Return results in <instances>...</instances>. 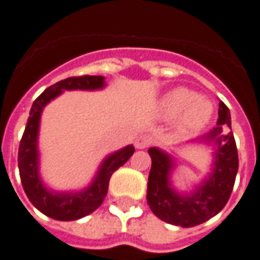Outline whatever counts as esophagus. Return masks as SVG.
I'll return each instance as SVG.
<instances>
[{
    "label": "esophagus",
    "mask_w": 260,
    "mask_h": 260,
    "mask_svg": "<svg viewBox=\"0 0 260 260\" xmlns=\"http://www.w3.org/2000/svg\"><path fill=\"white\" fill-rule=\"evenodd\" d=\"M151 144H152V138L149 137V135H139L135 139V148H138V149L148 148Z\"/></svg>",
    "instance_id": "34e87169"
}]
</instances>
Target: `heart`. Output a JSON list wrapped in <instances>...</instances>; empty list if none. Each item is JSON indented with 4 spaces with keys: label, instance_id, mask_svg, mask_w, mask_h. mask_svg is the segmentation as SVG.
<instances>
[{
    "label": "heart",
    "instance_id": "obj_1",
    "mask_svg": "<svg viewBox=\"0 0 260 260\" xmlns=\"http://www.w3.org/2000/svg\"><path fill=\"white\" fill-rule=\"evenodd\" d=\"M160 112L167 119L178 118V129L183 134H192L211 121L213 105L188 88H175L164 95Z\"/></svg>",
    "mask_w": 260,
    "mask_h": 260
}]
</instances>
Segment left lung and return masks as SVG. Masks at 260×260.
Wrapping results in <instances>:
<instances>
[{
    "mask_svg": "<svg viewBox=\"0 0 260 260\" xmlns=\"http://www.w3.org/2000/svg\"><path fill=\"white\" fill-rule=\"evenodd\" d=\"M197 142L213 146V168L209 176L189 193L172 188L171 174L174 158L159 148H149L152 167L148 176L146 201L151 211L164 222L182 228H192L213 218L223 209L234 189L239 168L238 149L231 131L229 108L219 102L216 126Z\"/></svg>",
    "mask_w": 260,
    "mask_h": 260,
    "instance_id": "1",
    "label": "left lung"
}]
</instances>
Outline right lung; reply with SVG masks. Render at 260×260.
Masks as SVG:
<instances>
[{
	"label": "right lung",
	"mask_w": 260,
	"mask_h": 260,
	"mask_svg": "<svg viewBox=\"0 0 260 260\" xmlns=\"http://www.w3.org/2000/svg\"><path fill=\"white\" fill-rule=\"evenodd\" d=\"M105 86V78L101 75H84V77H71L62 79L54 85L47 88L44 92L34 101L29 111V118L26 122L22 139L18 149V168L21 183L25 190L26 197L31 204L47 215L56 220H77L92 213L107 197L108 185L112 174L135 152L134 145H128L122 149L111 153L102 160L98 172L95 175L91 185L79 192H55L48 189L41 176H40V153H38V132L40 121L44 107L61 95L63 91L84 89L95 91Z\"/></svg>",
	"instance_id": "obj_1"
}]
</instances>
